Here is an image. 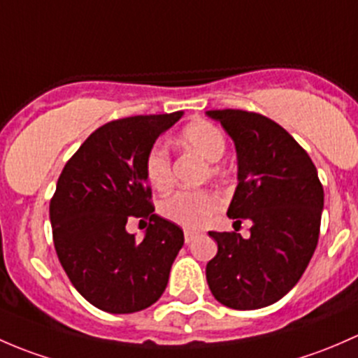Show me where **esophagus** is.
I'll return each instance as SVG.
<instances>
[{
    "label": "esophagus",
    "instance_id": "1",
    "mask_svg": "<svg viewBox=\"0 0 358 358\" xmlns=\"http://www.w3.org/2000/svg\"><path fill=\"white\" fill-rule=\"evenodd\" d=\"M198 233H194V231H184V241L186 243H191L194 238H196Z\"/></svg>",
    "mask_w": 358,
    "mask_h": 358
}]
</instances>
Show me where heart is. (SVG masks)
<instances>
[{"label":"heart","instance_id":"obj_1","mask_svg":"<svg viewBox=\"0 0 358 358\" xmlns=\"http://www.w3.org/2000/svg\"><path fill=\"white\" fill-rule=\"evenodd\" d=\"M180 145L196 152L206 162H219L226 153V138L215 124L196 120L189 124L180 134ZM145 174L150 186L157 191H167L172 184L171 157L160 143L152 146L145 160ZM217 174V167H212ZM220 200L212 191H176L165 198L158 210L171 222L186 229H200L210 217L219 210Z\"/></svg>","mask_w":358,"mask_h":358}]
</instances>
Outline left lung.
<instances>
[{"instance_id":"obj_1","label":"left lung","mask_w":358,"mask_h":358,"mask_svg":"<svg viewBox=\"0 0 358 358\" xmlns=\"http://www.w3.org/2000/svg\"><path fill=\"white\" fill-rule=\"evenodd\" d=\"M233 139L238 186L227 215L252 220L250 238L210 236L217 255L206 282L217 301L255 310L281 300L300 281L319 239L324 189L307 152L274 120L245 110H208Z\"/></svg>"}]
</instances>
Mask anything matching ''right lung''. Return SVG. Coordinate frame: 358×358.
Returning <instances> with one entry per match:
<instances>
[{"mask_svg": "<svg viewBox=\"0 0 358 358\" xmlns=\"http://www.w3.org/2000/svg\"><path fill=\"white\" fill-rule=\"evenodd\" d=\"M184 112L138 115L96 129L67 162L50 203L58 260L73 288L110 314H132L162 296L184 233L157 215L145 160ZM129 218L150 219L143 241Z\"/></svg>", "mask_w": 358, "mask_h": 358, "instance_id": "obj_1", "label": "right lung"}]
</instances>
